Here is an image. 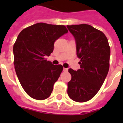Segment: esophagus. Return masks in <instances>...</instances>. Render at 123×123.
I'll list each match as a JSON object with an SVG mask.
<instances>
[{"label": "esophagus", "instance_id": "obj_1", "mask_svg": "<svg viewBox=\"0 0 123 123\" xmlns=\"http://www.w3.org/2000/svg\"><path fill=\"white\" fill-rule=\"evenodd\" d=\"M68 68H63V71H64V72H66V71H68Z\"/></svg>", "mask_w": 123, "mask_h": 123}]
</instances>
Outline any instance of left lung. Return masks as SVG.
<instances>
[{"label": "left lung", "mask_w": 123, "mask_h": 123, "mask_svg": "<svg viewBox=\"0 0 123 123\" xmlns=\"http://www.w3.org/2000/svg\"><path fill=\"white\" fill-rule=\"evenodd\" d=\"M75 38L77 55L80 68L69 69L71 80L68 94L73 101L85 102L92 99L100 89L109 70L111 48L101 31L87 25H67Z\"/></svg>", "instance_id": "obj_1"}]
</instances>
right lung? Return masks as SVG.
<instances>
[{"mask_svg":"<svg viewBox=\"0 0 123 123\" xmlns=\"http://www.w3.org/2000/svg\"><path fill=\"white\" fill-rule=\"evenodd\" d=\"M68 32L64 25L37 23L20 32L13 46L15 71L26 93L34 99L48 98L62 66L45 59L54 50V42Z\"/></svg>","mask_w":123,"mask_h":123,"instance_id":"right-lung-1","label":"right lung"}]
</instances>
